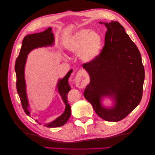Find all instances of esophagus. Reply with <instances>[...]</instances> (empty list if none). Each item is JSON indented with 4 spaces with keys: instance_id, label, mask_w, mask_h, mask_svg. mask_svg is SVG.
Here are the masks:
<instances>
[{
    "instance_id": "esophagus-1",
    "label": "esophagus",
    "mask_w": 155,
    "mask_h": 155,
    "mask_svg": "<svg viewBox=\"0 0 155 155\" xmlns=\"http://www.w3.org/2000/svg\"><path fill=\"white\" fill-rule=\"evenodd\" d=\"M88 83V75L85 70H80L77 73L76 76V86L79 88H83Z\"/></svg>"
}]
</instances>
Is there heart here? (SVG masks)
Instances as JSON below:
<instances>
[{"mask_svg":"<svg viewBox=\"0 0 155 155\" xmlns=\"http://www.w3.org/2000/svg\"><path fill=\"white\" fill-rule=\"evenodd\" d=\"M101 45L102 37L99 33L83 28L70 37L66 47L70 52L79 54L84 61L90 62L99 55Z\"/></svg>","mask_w":155,"mask_h":155,"instance_id":"obj_1","label":"heart"}]
</instances>
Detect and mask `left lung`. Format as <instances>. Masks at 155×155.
Masks as SVG:
<instances>
[{
	"label": "left lung",
	"instance_id": "8db88e82",
	"mask_svg": "<svg viewBox=\"0 0 155 155\" xmlns=\"http://www.w3.org/2000/svg\"><path fill=\"white\" fill-rule=\"evenodd\" d=\"M105 25L107 30L101 52L95 59L83 64L91 78L83 95L100 118L119 121L141 101L145 70L140 51L124 26L116 21ZM104 95L115 97L113 108L105 109L101 105Z\"/></svg>",
	"mask_w": 155,
	"mask_h": 155
}]
</instances>
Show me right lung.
<instances>
[{"label":"right lung","instance_id":"1","mask_svg":"<svg viewBox=\"0 0 155 155\" xmlns=\"http://www.w3.org/2000/svg\"><path fill=\"white\" fill-rule=\"evenodd\" d=\"M54 41V34L51 32V28H48L45 31L38 33V34L28 35L25 37L24 39L22 41L20 53L16 59L15 70L17 76V91L21 100L22 109L25 112V113L29 116L30 115V112L28 110V103L26 94V85L24 75L25 65L26 63L27 55L29 54L32 49L52 45ZM72 72V70H70L63 79H60L58 85L59 92L60 95L61 96L64 104H66V109H65L64 113L59 116V118L52 121V122L46 124L45 126L47 127L53 128L63 125L67 123L70 115H71V109H70V106L68 103L67 94L70 91V89H71L68 83V78L70 76Z\"/></svg>","mask_w":155,"mask_h":155}]
</instances>
